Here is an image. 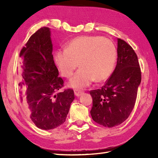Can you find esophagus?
<instances>
[{
  "instance_id": "1",
  "label": "esophagus",
  "mask_w": 158,
  "mask_h": 158,
  "mask_svg": "<svg viewBox=\"0 0 158 158\" xmlns=\"http://www.w3.org/2000/svg\"><path fill=\"white\" fill-rule=\"evenodd\" d=\"M83 92L81 91V90H74V95H75L77 97H79L81 95H82Z\"/></svg>"
}]
</instances>
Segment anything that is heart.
I'll list each match as a JSON object with an SVG mask.
<instances>
[{"instance_id":"b5f03b06","label":"heart","mask_w":158,"mask_h":158,"mask_svg":"<svg viewBox=\"0 0 158 158\" xmlns=\"http://www.w3.org/2000/svg\"><path fill=\"white\" fill-rule=\"evenodd\" d=\"M117 58L113 42L101 36L84 35L68 42L65 49L58 51L54 61L62 76L70 78L78 67L80 69L69 81V85L83 89L94 81L102 82L113 73Z\"/></svg>"}]
</instances>
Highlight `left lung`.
<instances>
[{
  "label": "left lung",
  "instance_id": "obj_1",
  "mask_svg": "<svg viewBox=\"0 0 158 158\" xmlns=\"http://www.w3.org/2000/svg\"><path fill=\"white\" fill-rule=\"evenodd\" d=\"M117 64L100 89L93 90L90 110L93 121L106 127L123 123L132 112L141 80L137 56L126 42L118 38Z\"/></svg>",
  "mask_w": 158,
  "mask_h": 158
}]
</instances>
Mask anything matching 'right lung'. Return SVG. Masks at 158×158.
Wrapping results in <instances>:
<instances>
[{"mask_svg":"<svg viewBox=\"0 0 158 158\" xmlns=\"http://www.w3.org/2000/svg\"><path fill=\"white\" fill-rule=\"evenodd\" d=\"M52 51L49 28H40L21 50L18 69L21 102L35 125L45 130L65 123L74 99L73 89L58 92L64 82Z\"/></svg>","mask_w":158,"mask_h":158,"instance_id":"obj_1","label":"right lung"}]
</instances>
